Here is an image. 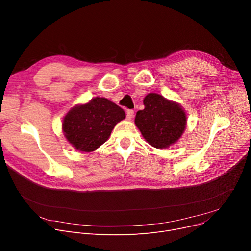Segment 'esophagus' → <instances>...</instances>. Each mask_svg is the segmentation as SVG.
Instances as JSON below:
<instances>
[{
    "label": "esophagus",
    "mask_w": 251,
    "mask_h": 251,
    "mask_svg": "<svg viewBox=\"0 0 251 251\" xmlns=\"http://www.w3.org/2000/svg\"><path fill=\"white\" fill-rule=\"evenodd\" d=\"M133 114H134V111H133L132 109H128V110L126 111V119H127L128 121H130V120L133 118Z\"/></svg>",
    "instance_id": "obj_1"
}]
</instances>
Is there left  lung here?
<instances>
[{"instance_id":"left-lung-1","label":"left lung","mask_w":251,"mask_h":251,"mask_svg":"<svg viewBox=\"0 0 251 251\" xmlns=\"http://www.w3.org/2000/svg\"><path fill=\"white\" fill-rule=\"evenodd\" d=\"M144 104L145 108L137 112L134 123L146 141L157 149L176 143L186 126V114L181 106L157 93L148 94Z\"/></svg>"}]
</instances>
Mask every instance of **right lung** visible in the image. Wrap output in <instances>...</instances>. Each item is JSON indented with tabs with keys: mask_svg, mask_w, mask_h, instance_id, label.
I'll use <instances>...</instances> for the list:
<instances>
[{
	"mask_svg": "<svg viewBox=\"0 0 251 251\" xmlns=\"http://www.w3.org/2000/svg\"><path fill=\"white\" fill-rule=\"evenodd\" d=\"M126 118L125 110L103 98L73 107L62 127L67 141L77 150L92 151L109 138L114 126Z\"/></svg>",
	"mask_w": 251,
	"mask_h": 251,
	"instance_id": "1",
	"label": "right lung"
}]
</instances>
